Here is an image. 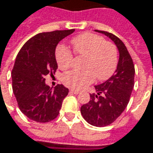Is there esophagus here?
<instances>
[{"instance_id": "obj_1", "label": "esophagus", "mask_w": 153, "mask_h": 153, "mask_svg": "<svg viewBox=\"0 0 153 153\" xmlns=\"http://www.w3.org/2000/svg\"><path fill=\"white\" fill-rule=\"evenodd\" d=\"M70 93H72V94H78L79 93V91L75 90V89H70Z\"/></svg>"}]
</instances>
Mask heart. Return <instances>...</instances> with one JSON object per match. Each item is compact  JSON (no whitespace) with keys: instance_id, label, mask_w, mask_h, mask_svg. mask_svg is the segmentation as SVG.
<instances>
[{"instance_id":"heart-1","label":"heart","mask_w":153,"mask_h":153,"mask_svg":"<svg viewBox=\"0 0 153 153\" xmlns=\"http://www.w3.org/2000/svg\"><path fill=\"white\" fill-rule=\"evenodd\" d=\"M74 51L84 58L82 71L70 70L61 77L62 82L68 88L81 89L94 82L95 77L103 80L110 76L117 65V50L111 42L105 41L101 36L85 33L72 40ZM56 60L61 69L69 67L73 54L62 45L56 51Z\"/></svg>"}]
</instances>
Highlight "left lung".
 I'll list each match as a JSON object with an SVG mask.
<instances>
[{
  "mask_svg": "<svg viewBox=\"0 0 153 153\" xmlns=\"http://www.w3.org/2000/svg\"><path fill=\"white\" fill-rule=\"evenodd\" d=\"M96 31L109 37L117 45L119 51L117 67L108 79L94 86L96 94H90L89 102L81 106L80 113L91 125L104 127L115 122L129 103L134 88L135 67L122 40L107 31Z\"/></svg>",
  "mask_w": 153,
  "mask_h": 153,
  "instance_id": "8db88e82",
  "label": "left lung"
}]
</instances>
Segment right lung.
Instances as JSON below:
<instances>
[{
    "label": "right lung",
    "mask_w": 153,
    "mask_h": 153,
    "mask_svg": "<svg viewBox=\"0 0 153 153\" xmlns=\"http://www.w3.org/2000/svg\"><path fill=\"white\" fill-rule=\"evenodd\" d=\"M75 30L39 33L28 40L16 56L12 70V88L19 108L28 118L47 123L58 117L68 88L58 85L53 89L45 77L55 73L58 44Z\"/></svg>",
    "instance_id": "1"
}]
</instances>
